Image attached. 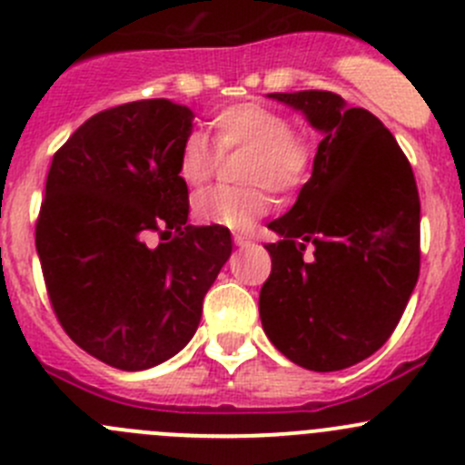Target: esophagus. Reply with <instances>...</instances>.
<instances>
[{"label":"esophagus","mask_w":465,"mask_h":465,"mask_svg":"<svg viewBox=\"0 0 465 465\" xmlns=\"http://www.w3.org/2000/svg\"><path fill=\"white\" fill-rule=\"evenodd\" d=\"M233 242H236L238 247H245L252 242V236L247 232H233Z\"/></svg>","instance_id":"1"}]
</instances>
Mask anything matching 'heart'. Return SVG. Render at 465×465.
Segmentation results:
<instances>
[{
    "label": "heart",
    "mask_w": 465,
    "mask_h": 465,
    "mask_svg": "<svg viewBox=\"0 0 465 465\" xmlns=\"http://www.w3.org/2000/svg\"><path fill=\"white\" fill-rule=\"evenodd\" d=\"M218 149L203 133L186 134L177 153V175L184 184L203 186L215 173L220 153L250 150L242 168L247 186H213L195 195L200 220L229 229H250L272 206L270 189L290 193L308 182L315 148L292 133L285 114L262 103H236L211 119Z\"/></svg>",
    "instance_id": "obj_1"
}]
</instances>
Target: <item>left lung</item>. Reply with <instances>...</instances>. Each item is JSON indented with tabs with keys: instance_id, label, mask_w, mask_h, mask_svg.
<instances>
[{
	"instance_id": "left-lung-1",
	"label": "left lung",
	"mask_w": 465,
	"mask_h": 465,
	"mask_svg": "<svg viewBox=\"0 0 465 465\" xmlns=\"http://www.w3.org/2000/svg\"><path fill=\"white\" fill-rule=\"evenodd\" d=\"M267 96L302 110L323 139L297 203L267 224L281 241L265 245L262 331L299 367L340 371L376 353L414 292L419 189L401 145L369 110L322 89Z\"/></svg>"
}]
</instances>
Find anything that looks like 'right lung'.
<instances>
[{
  "label": "right lung",
  "instance_id": "1",
  "mask_svg": "<svg viewBox=\"0 0 465 465\" xmlns=\"http://www.w3.org/2000/svg\"><path fill=\"white\" fill-rule=\"evenodd\" d=\"M193 112L168 98L110 107L54 154L35 250L60 326L101 362L142 371L184 349L232 256L227 227H193L177 153ZM150 232L168 237L147 245Z\"/></svg>",
  "mask_w": 465,
  "mask_h": 465
}]
</instances>
